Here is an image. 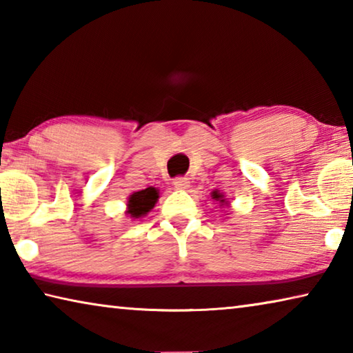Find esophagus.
Masks as SVG:
<instances>
[{
  "mask_svg": "<svg viewBox=\"0 0 353 353\" xmlns=\"http://www.w3.org/2000/svg\"><path fill=\"white\" fill-rule=\"evenodd\" d=\"M172 183H174V187L177 190H187L190 187V181L187 177H177Z\"/></svg>",
  "mask_w": 353,
  "mask_h": 353,
  "instance_id": "esophagus-1",
  "label": "esophagus"
}]
</instances>
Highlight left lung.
I'll return each mask as SVG.
<instances>
[{
	"label": "left lung",
	"instance_id": "8db88e82",
	"mask_svg": "<svg viewBox=\"0 0 353 353\" xmlns=\"http://www.w3.org/2000/svg\"><path fill=\"white\" fill-rule=\"evenodd\" d=\"M212 199L216 201L219 207H230V201L225 198V194L223 193V191L219 190H213L212 191Z\"/></svg>",
	"mask_w": 353,
	"mask_h": 353
}]
</instances>
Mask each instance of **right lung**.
I'll return each instance as SVG.
<instances>
[{"label":"right lung","instance_id":"obj_1","mask_svg":"<svg viewBox=\"0 0 353 353\" xmlns=\"http://www.w3.org/2000/svg\"><path fill=\"white\" fill-rule=\"evenodd\" d=\"M160 191L155 187L134 191L126 202V214L130 219H141L152 210L160 198Z\"/></svg>","mask_w":353,"mask_h":353}]
</instances>
